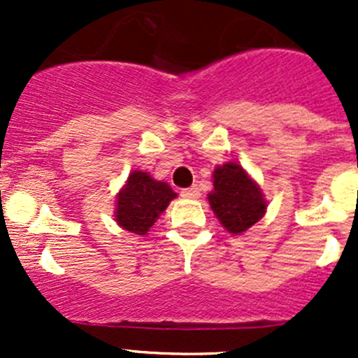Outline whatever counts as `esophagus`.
<instances>
[{"label": "esophagus", "instance_id": "34e87169", "mask_svg": "<svg viewBox=\"0 0 358 358\" xmlns=\"http://www.w3.org/2000/svg\"><path fill=\"white\" fill-rule=\"evenodd\" d=\"M199 196H201V192L196 185L190 187V189L182 190V197H185V199H199Z\"/></svg>", "mask_w": 358, "mask_h": 358}]
</instances>
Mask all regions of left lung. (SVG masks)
Here are the masks:
<instances>
[{"instance_id": "8db88e82", "label": "left lung", "mask_w": 358, "mask_h": 358, "mask_svg": "<svg viewBox=\"0 0 358 358\" xmlns=\"http://www.w3.org/2000/svg\"><path fill=\"white\" fill-rule=\"evenodd\" d=\"M208 201L218 222L232 236H241L251 229L268 208L258 183L236 161L216 166Z\"/></svg>"}]
</instances>
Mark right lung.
<instances>
[{
  "instance_id": "obj_1",
  "label": "right lung",
  "mask_w": 358,
  "mask_h": 358,
  "mask_svg": "<svg viewBox=\"0 0 358 358\" xmlns=\"http://www.w3.org/2000/svg\"><path fill=\"white\" fill-rule=\"evenodd\" d=\"M175 197L168 183L135 169L115 196V223L136 236H147Z\"/></svg>"
}]
</instances>
